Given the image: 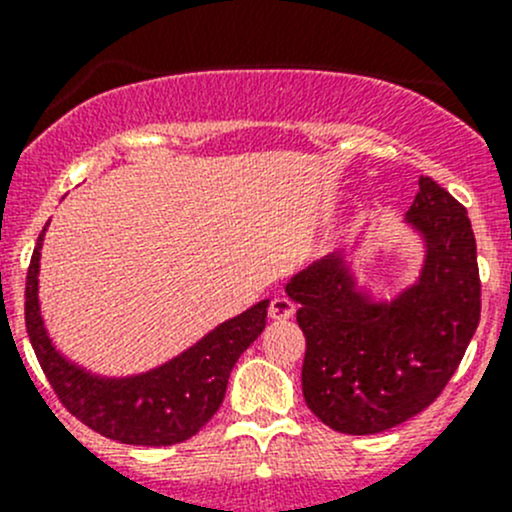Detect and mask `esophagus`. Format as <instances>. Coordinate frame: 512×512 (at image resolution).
Listing matches in <instances>:
<instances>
[{
	"instance_id": "1",
	"label": "esophagus",
	"mask_w": 512,
	"mask_h": 512,
	"mask_svg": "<svg viewBox=\"0 0 512 512\" xmlns=\"http://www.w3.org/2000/svg\"><path fill=\"white\" fill-rule=\"evenodd\" d=\"M272 319H289L294 314V302L287 297H275L270 302V309H267Z\"/></svg>"
}]
</instances>
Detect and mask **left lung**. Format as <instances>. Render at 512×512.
<instances>
[{"label":"left lung","instance_id":"1","mask_svg":"<svg viewBox=\"0 0 512 512\" xmlns=\"http://www.w3.org/2000/svg\"><path fill=\"white\" fill-rule=\"evenodd\" d=\"M409 223L426 237L428 257L418 285L394 304H371L354 292L339 255L287 285L307 339L304 401L339 433H381L428 409L480 322L476 237L466 208L421 175Z\"/></svg>","mask_w":512,"mask_h":512}]
</instances>
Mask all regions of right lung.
Listing matches in <instances>:
<instances>
[{
	"label": "right lung",
	"instance_id": "obj_1",
	"mask_svg": "<svg viewBox=\"0 0 512 512\" xmlns=\"http://www.w3.org/2000/svg\"><path fill=\"white\" fill-rule=\"evenodd\" d=\"M41 230L27 272L24 319L36 359L69 414L101 436L131 446H173L200 431L223 404L240 354L265 329L267 302L220 324L178 359L136 379H96L61 359L44 332L36 299Z\"/></svg>",
	"mask_w": 512,
	"mask_h": 512
}]
</instances>
